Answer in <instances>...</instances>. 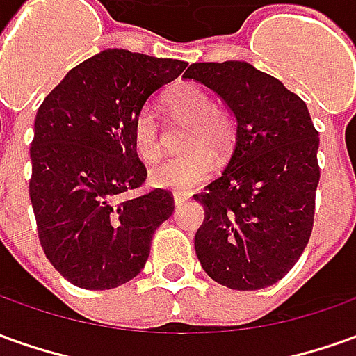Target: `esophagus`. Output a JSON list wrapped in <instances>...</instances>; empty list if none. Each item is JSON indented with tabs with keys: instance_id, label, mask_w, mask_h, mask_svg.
Instances as JSON below:
<instances>
[{
	"instance_id": "esophagus-1",
	"label": "esophagus",
	"mask_w": 356,
	"mask_h": 356,
	"mask_svg": "<svg viewBox=\"0 0 356 356\" xmlns=\"http://www.w3.org/2000/svg\"><path fill=\"white\" fill-rule=\"evenodd\" d=\"M188 200V195H183V193H175L173 195V202H175V206H183V202H186Z\"/></svg>"
}]
</instances>
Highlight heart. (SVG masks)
I'll list each match as a JSON object with an SVG mask.
<instances>
[{"label": "heart", "mask_w": 356, "mask_h": 356, "mask_svg": "<svg viewBox=\"0 0 356 356\" xmlns=\"http://www.w3.org/2000/svg\"><path fill=\"white\" fill-rule=\"evenodd\" d=\"M168 106L175 115L191 121L186 146L193 148L156 165L150 171V181L160 188L191 191L212 175L216 170V156L211 151L227 152L235 136V125L225 111L213 108L212 96L198 84L186 83L173 88L168 96ZM131 136L136 154L144 161H156L160 158V123L152 106H143L136 111Z\"/></svg>", "instance_id": "obj_1"}]
</instances>
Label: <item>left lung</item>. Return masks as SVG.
Returning <instances> with one entry per match:
<instances>
[{"label": "left lung", "mask_w": 356, "mask_h": 356, "mask_svg": "<svg viewBox=\"0 0 356 356\" xmlns=\"http://www.w3.org/2000/svg\"><path fill=\"white\" fill-rule=\"evenodd\" d=\"M183 76L216 92L237 121L227 168L195 195L204 208L196 256L229 289L270 287L299 260L314 223L320 138L307 104L247 61L193 63Z\"/></svg>", "instance_id": "left-lung-1"}]
</instances>
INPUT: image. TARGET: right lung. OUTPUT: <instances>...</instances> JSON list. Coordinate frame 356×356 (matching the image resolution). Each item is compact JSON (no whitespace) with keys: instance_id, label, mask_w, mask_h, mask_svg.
I'll list each match as a JSON object with an SVG mask.
<instances>
[{"instance_id":"obj_1","label":"right lung","mask_w":356,"mask_h":356,"mask_svg":"<svg viewBox=\"0 0 356 356\" xmlns=\"http://www.w3.org/2000/svg\"><path fill=\"white\" fill-rule=\"evenodd\" d=\"M186 65L104 49L71 69L40 106L29 193L44 254L76 287L113 289L136 277L154 231L173 213L163 188L125 198L146 179L131 125Z\"/></svg>"}]
</instances>
